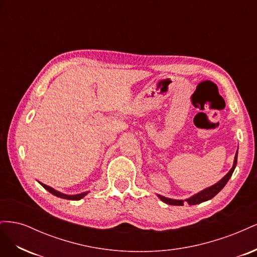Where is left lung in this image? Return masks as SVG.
<instances>
[{
    "mask_svg": "<svg viewBox=\"0 0 257 257\" xmlns=\"http://www.w3.org/2000/svg\"><path fill=\"white\" fill-rule=\"evenodd\" d=\"M237 157H238V151L236 152V155H235V161H234V165H232L231 169L229 170V172L225 175L221 180L213 184L212 186H210V188H207L205 189L204 191H201L197 194H195V195H193L192 197L185 199V200H178V199H170V198H167V197H164V196H161V195H158L160 197V199L162 201H164L165 204L167 205H173V206H183L184 201H186L189 205H197V204H200V203H204V201L206 200H209L211 199L212 197H214L217 193H219L224 186L225 184L227 183V181L229 180V178L231 177L232 173H234L235 170V167L237 165Z\"/></svg>",
    "mask_w": 257,
    "mask_h": 257,
    "instance_id": "obj_1",
    "label": "left lung"
}]
</instances>
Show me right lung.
<instances>
[{"instance_id": "right-lung-1", "label": "right lung", "mask_w": 257, "mask_h": 257, "mask_svg": "<svg viewBox=\"0 0 257 257\" xmlns=\"http://www.w3.org/2000/svg\"><path fill=\"white\" fill-rule=\"evenodd\" d=\"M40 183H41V185L43 186L44 189H46V190H47L48 192H50V193L52 194V195L57 196V197H60V198H64V199H69V200H79V199H81L82 197H84V196L87 195V194H88V192H85V193H81V194H77V195H66V194L60 193V192L56 191L54 189L50 188V186L46 185V184H44V183H42V182H40Z\"/></svg>"}]
</instances>
